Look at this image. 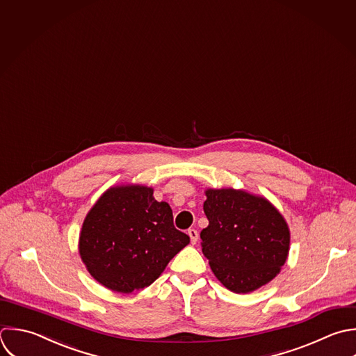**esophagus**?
Masks as SVG:
<instances>
[{
  "label": "esophagus",
  "mask_w": 356,
  "mask_h": 356,
  "mask_svg": "<svg viewBox=\"0 0 356 356\" xmlns=\"http://www.w3.org/2000/svg\"><path fill=\"white\" fill-rule=\"evenodd\" d=\"M187 234L190 236V240H191V244H195L197 241H198V232L195 230V229H188V232H187Z\"/></svg>",
  "instance_id": "34e87169"
}]
</instances>
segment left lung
I'll list each match as a JSON object with an SVG mask.
<instances>
[{
    "instance_id": "1",
    "label": "left lung",
    "mask_w": 356,
    "mask_h": 356,
    "mask_svg": "<svg viewBox=\"0 0 356 356\" xmlns=\"http://www.w3.org/2000/svg\"><path fill=\"white\" fill-rule=\"evenodd\" d=\"M201 232L202 254L218 280L237 294L269 283L284 265L290 232L280 212L265 198L245 191L207 190Z\"/></svg>"
}]
</instances>
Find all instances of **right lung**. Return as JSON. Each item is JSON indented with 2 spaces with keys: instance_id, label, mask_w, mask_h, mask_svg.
Returning <instances> with one entry per match:
<instances>
[{
  "instance_id": "right-lung-1",
  "label": "right lung",
  "mask_w": 356,
  "mask_h": 356,
  "mask_svg": "<svg viewBox=\"0 0 356 356\" xmlns=\"http://www.w3.org/2000/svg\"><path fill=\"white\" fill-rule=\"evenodd\" d=\"M152 188H109L84 219L79 252L90 275L112 291L129 294L152 284L190 237L173 225L168 202Z\"/></svg>"
}]
</instances>
